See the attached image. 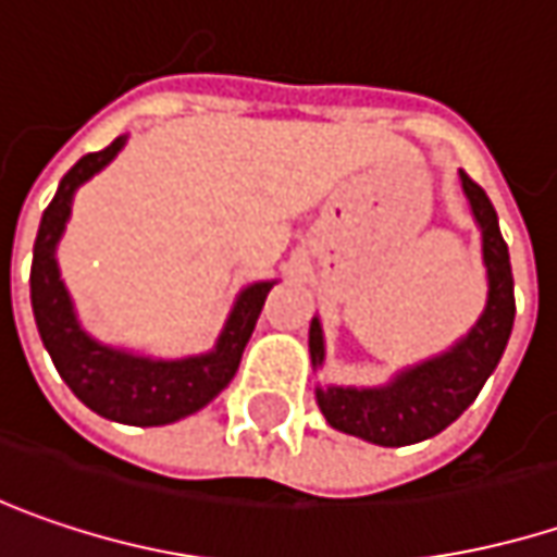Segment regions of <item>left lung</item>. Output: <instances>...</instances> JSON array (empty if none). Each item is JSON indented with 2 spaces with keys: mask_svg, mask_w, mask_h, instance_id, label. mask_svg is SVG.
Masks as SVG:
<instances>
[{
  "mask_svg": "<svg viewBox=\"0 0 557 557\" xmlns=\"http://www.w3.org/2000/svg\"><path fill=\"white\" fill-rule=\"evenodd\" d=\"M475 223L482 230V261L488 274V299L470 334L442 356L409 366L384 387H318V407L324 419L346 435L381 447H404L444 432L473 404L482 384L495 372L513 327V274L507 243L498 230V213L488 195L467 173H460ZM311 366L324 362L321 321L309 327Z\"/></svg>",
  "mask_w": 557,
  "mask_h": 557,
  "instance_id": "1",
  "label": "left lung"
}]
</instances>
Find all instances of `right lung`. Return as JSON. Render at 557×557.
<instances>
[{
  "mask_svg": "<svg viewBox=\"0 0 557 557\" xmlns=\"http://www.w3.org/2000/svg\"><path fill=\"white\" fill-rule=\"evenodd\" d=\"M122 148H125V135L115 138L110 148L82 157L59 182V191L50 208L44 211L34 243L30 306L55 372L84 407L125 425H166L208 407L233 381L274 280L251 283L236 296L233 311L216 337V346L201 356L150 359V356H135L125 349L97 344L90 334H84L75 306L69 299V289L59 277L55 246L65 233L78 185H84L94 173H100Z\"/></svg>",
  "mask_w": 557,
  "mask_h": 557,
  "instance_id": "1",
  "label": "right lung"
}]
</instances>
